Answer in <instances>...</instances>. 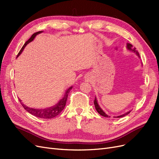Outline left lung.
I'll return each instance as SVG.
<instances>
[{
	"label": "left lung",
	"mask_w": 159,
	"mask_h": 159,
	"mask_svg": "<svg viewBox=\"0 0 159 159\" xmlns=\"http://www.w3.org/2000/svg\"><path fill=\"white\" fill-rule=\"evenodd\" d=\"M127 49L128 50H129V51H131V52H134V53H135V54L137 55V56L139 57V58H140V56H139V54L138 51H137L135 48H133V46H132L131 44H129V43H127ZM94 105H95V109L97 110V111H98L101 115H102V116H103V117H108V118L110 117L109 115H107L106 113H105L103 111V109L100 107V106H99L98 103V100H97V98H96V97H95ZM130 112H131V111H127V112L125 113H124V114L121 115H119V116H117V117H114V118H121V117H124V116H125V115H128Z\"/></svg>",
	"instance_id": "1"
}]
</instances>
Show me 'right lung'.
Masks as SVG:
<instances>
[{"mask_svg":"<svg viewBox=\"0 0 159 159\" xmlns=\"http://www.w3.org/2000/svg\"><path fill=\"white\" fill-rule=\"evenodd\" d=\"M42 32L43 31H39V32H37L34 34H33L32 36L29 38V40H28L25 42V44H24L20 51L19 52L17 57H18L20 55V54L22 52V51L24 50V49H25V48L26 47V46L28 44V43L31 42L34 39V38L36 36V35L42 33ZM71 89H72V86H71L70 88H69L68 89L66 90L63 98L61 99L60 101H58V102L56 103L54 106L44 108V109H34L32 107H28V106H26V105H25L22 102V101L20 99H19V101H20V102L21 103L23 107L25 108V110H26V111L30 113V114L34 115V116L37 117L38 118H42V119H52V118H54V117H56L57 115H58L61 112V111L64 109L66 102H67V99H68V94Z\"/></svg>","mask_w":159,"mask_h":159,"instance_id":"add662e5","label":"right lung"}]
</instances>
